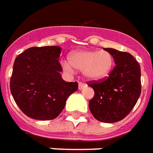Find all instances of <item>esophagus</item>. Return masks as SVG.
<instances>
[{
    "instance_id": "obj_1",
    "label": "esophagus",
    "mask_w": 153,
    "mask_h": 153,
    "mask_svg": "<svg viewBox=\"0 0 153 153\" xmlns=\"http://www.w3.org/2000/svg\"><path fill=\"white\" fill-rule=\"evenodd\" d=\"M86 86V85L85 84V83H82V82H79V84H78V88H79V90H82L83 88H85Z\"/></svg>"
}]
</instances>
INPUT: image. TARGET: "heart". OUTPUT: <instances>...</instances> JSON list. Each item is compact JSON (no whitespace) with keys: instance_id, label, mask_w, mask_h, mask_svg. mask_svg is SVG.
Segmentation results:
<instances>
[{"instance_id":"1","label":"heart","mask_w":153,"mask_h":153,"mask_svg":"<svg viewBox=\"0 0 153 153\" xmlns=\"http://www.w3.org/2000/svg\"><path fill=\"white\" fill-rule=\"evenodd\" d=\"M69 60L70 63L63 62V68L69 72H74V68L82 71L85 77L90 81H100L107 77L114 64L112 53L107 51H75L70 54Z\"/></svg>"}]
</instances>
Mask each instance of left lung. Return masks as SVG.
<instances>
[{
	"instance_id": "1",
	"label": "left lung",
	"mask_w": 153,
	"mask_h": 153,
	"mask_svg": "<svg viewBox=\"0 0 153 153\" xmlns=\"http://www.w3.org/2000/svg\"><path fill=\"white\" fill-rule=\"evenodd\" d=\"M112 53L115 68L108 76L90 81L94 95L89 108L95 119L101 122L114 123L126 117L141 94V70L139 63L130 53L103 48Z\"/></svg>"
}]
</instances>
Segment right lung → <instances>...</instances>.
<instances>
[{
    "mask_svg": "<svg viewBox=\"0 0 153 153\" xmlns=\"http://www.w3.org/2000/svg\"><path fill=\"white\" fill-rule=\"evenodd\" d=\"M59 46L31 47L14 60L10 87L16 104L36 120H53L64 108L66 100L78 89L60 75Z\"/></svg>",
    "mask_w": 153,
    "mask_h": 153,
    "instance_id": "add662e5",
    "label": "right lung"
}]
</instances>
